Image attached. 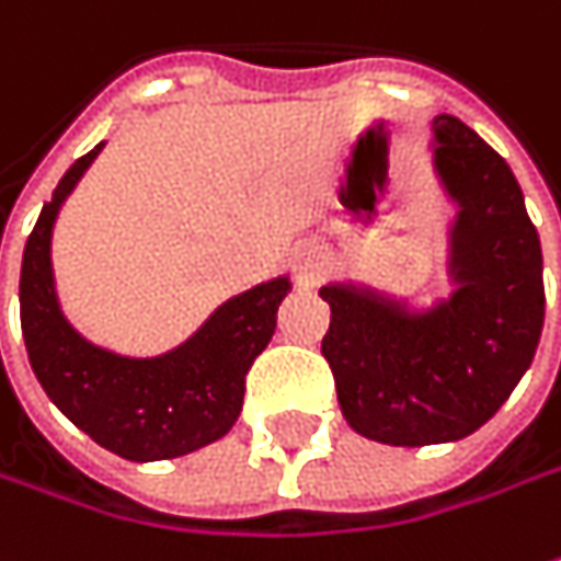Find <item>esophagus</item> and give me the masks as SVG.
Returning a JSON list of instances; mask_svg holds the SVG:
<instances>
[{
    "label": "esophagus",
    "mask_w": 561,
    "mask_h": 561,
    "mask_svg": "<svg viewBox=\"0 0 561 561\" xmlns=\"http://www.w3.org/2000/svg\"><path fill=\"white\" fill-rule=\"evenodd\" d=\"M319 270H322V254H319L317 244H298L295 248V276H298L300 285H313L319 279Z\"/></svg>",
    "instance_id": "obj_1"
}]
</instances>
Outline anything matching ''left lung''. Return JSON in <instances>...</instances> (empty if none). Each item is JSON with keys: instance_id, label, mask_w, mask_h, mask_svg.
<instances>
[{"instance_id": "8db88e82", "label": "left lung", "mask_w": 561, "mask_h": 561, "mask_svg": "<svg viewBox=\"0 0 561 561\" xmlns=\"http://www.w3.org/2000/svg\"><path fill=\"white\" fill-rule=\"evenodd\" d=\"M435 170L459 204L450 229L456 291L410 310L357 285H325L322 339L341 413L391 447L478 432L525 369L543 329V254L510 164L450 114L435 117Z\"/></svg>"}]
</instances>
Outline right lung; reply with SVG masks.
Instances as JSON below:
<instances>
[{"label": "right lung", "instance_id": "right-lung-1", "mask_svg": "<svg viewBox=\"0 0 561 561\" xmlns=\"http://www.w3.org/2000/svg\"><path fill=\"white\" fill-rule=\"evenodd\" d=\"M102 146L70 164L24 244L21 332L43 391L80 432L133 462L173 459L220 440L236 425L244 376L273 339L291 282L279 276L226 300L164 357L133 359L89 344L58 307L49 248L58 207Z\"/></svg>", "mask_w": 561, "mask_h": 561}]
</instances>
